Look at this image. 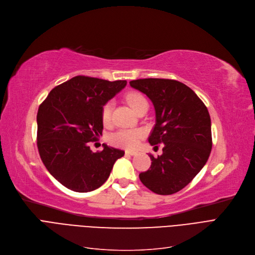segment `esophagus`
Instances as JSON below:
<instances>
[{
    "mask_svg": "<svg viewBox=\"0 0 255 255\" xmlns=\"http://www.w3.org/2000/svg\"><path fill=\"white\" fill-rule=\"evenodd\" d=\"M137 150H126V154H128V155H135V154H137Z\"/></svg>",
    "mask_w": 255,
    "mask_h": 255,
    "instance_id": "obj_1",
    "label": "esophagus"
}]
</instances>
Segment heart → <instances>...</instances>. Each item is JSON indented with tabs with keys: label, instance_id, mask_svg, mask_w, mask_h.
Here are the masks:
<instances>
[{
	"label": "heart",
	"instance_id": "1",
	"mask_svg": "<svg viewBox=\"0 0 255 255\" xmlns=\"http://www.w3.org/2000/svg\"><path fill=\"white\" fill-rule=\"evenodd\" d=\"M127 101L128 105L134 109V111L137 113L140 109L147 104V100L145 99V96L141 94L140 92L131 91L127 94ZM112 110H113V104L112 102H108L104 105L102 109V120L105 125L110 124L111 116H112ZM144 136V130L140 128H134V129H118L110 135L109 137V141L111 144L115 145L118 147L123 148H132L139 143V141Z\"/></svg>",
	"mask_w": 255,
	"mask_h": 255
}]
</instances>
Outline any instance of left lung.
Wrapping results in <instances>:
<instances>
[{"label": "left lung", "instance_id": "left-lung-1", "mask_svg": "<svg viewBox=\"0 0 255 255\" xmlns=\"http://www.w3.org/2000/svg\"><path fill=\"white\" fill-rule=\"evenodd\" d=\"M129 85L154 106L149 143L164 144L162 155L149 154L151 165L139 174L140 180L153 193L171 195L191 183L209 159L213 142L208 108L190 87L175 80L139 79Z\"/></svg>", "mask_w": 255, "mask_h": 255}]
</instances>
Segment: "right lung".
Masks as SVG:
<instances>
[{"label":"right lung","mask_w":255,"mask_h":255,"mask_svg":"<svg viewBox=\"0 0 255 255\" xmlns=\"http://www.w3.org/2000/svg\"><path fill=\"white\" fill-rule=\"evenodd\" d=\"M127 81L77 76L56 86L37 113V147L47 171L75 192L100 188L125 151L103 144L93 152L89 142L103 134L102 109Z\"/></svg>","instance_id":"right-lung-1"}]
</instances>
